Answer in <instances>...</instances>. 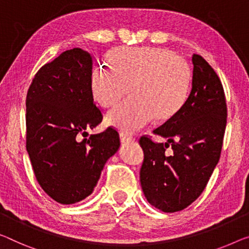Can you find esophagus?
Here are the masks:
<instances>
[{"label":"esophagus","instance_id":"34e87169","mask_svg":"<svg viewBox=\"0 0 249 249\" xmlns=\"http://www.w3.org/2000/svg\"><path fill=\"white\" fill-rule=\"evenodd\" d=\"M120 139H121V143L122 144H128V143H131L132 141H133V137L132 136H128V135H126V134H123V133H122V134L120 135Z\"/></svg>","mask_w":249,"mask_h":249}]
</instances>
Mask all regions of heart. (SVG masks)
Instances as JSON below:
<instances>
[{
    "label": "heart",
    "instance_id": "heart-1",
    "mask_svg": "<svg viewBox=\"0 0 249 249\" xmlns=\"http://www.w3.org/2000/svg\"><path fill=\"white\" fill-rule=\"evenodd\" d=\"M109 67L96 66L90 75L95 101L109 108L131 91L132 97L107 114L110 126L133 134L157 117L169 120L182 108L190 91L191 70L180 55L163 48H118Z\"/></svg>",
    "mask_w": 249,
    "mask_h": 249
}]
</instances>
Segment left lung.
Returning <instances> with one entry per match:
<instances>
[{
	"label": "left lung",
	"instance_id": "8db88e82",
	"mask_svg": "<svg viewBox=\"0 0 249 249\" xmlns=\"http://www.w3.org/2000/svg\"><path fill=\"white\" fill-rule=\"evenodd\" d=\"M192 87L187 102L155 135L166 142L141 137L144 161L140 171L143 194L152 206L176 213L191 205L205 190L219 161L227 123L224 88L201 55H192ZM169 146L172 150H166Z\"/></svg>",
	"mask_w": 249,
	"mask_h": 249
}]
</instances>
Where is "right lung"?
<instances>
[{
    "label": "right lung",
    "instance_id": "1",
    "mask_svg": "<svg viewBox=\"0 0 249 249\" xmlns=\"http://www.w3.org/2000/svg\"><path fill=\"white\" fill-rule=\"evenodd\" d=\"M92 58L80 48L67 50L40 68L27 95V151L43 191L61 205L87 198L106 161L120 148L108 127L78 140L103 120L90 89Z\"/></svg>",
    "mask_w": 249,
    "mask_h": 249
}]
</instances>
